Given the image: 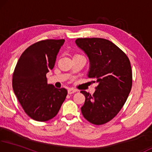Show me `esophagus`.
I'll list each match as a JSON object with an SVG mask.
<instances>
[{"mask_svg": "<svg viewBox=\"0 0 152 152\" xmlns=\"http://www.w3.org/2000/svg\"><path fill=\"white\" fill-rule=\"evenodd\" d=\"M77 91L75 90H73V89H71V88H70V89H69L68 90V94H74L75 92H76Z\"/></svg>", "mask_w": 152, "mask_h": 152, "instance_id": "esophagus-1", "label": "esophagus"}]
</instances>
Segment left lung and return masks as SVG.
Returning <instances> with one entry per match:
<instances>
[{
	"label": "left lung",
	"instance_id": "obj_1",
	"mask_svg": "<svg viewBox=\"0 0 152 152\" xmlns=\"http://www.w3.org/2000/svg\"><path fill=\"white\" fill-rule=\"evenodd\" d=\"M75 43L89 58L88 77L99 83L92 95L81 91L86 98L81 113L93 124H104L120 112L131 90L130 60L122 50L107 39L79 38Z\"/></svg>",
	"mask_w": 152,
	"mask_h": 152
}]
</instances>
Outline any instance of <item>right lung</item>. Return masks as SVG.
Instances as JSON below:
<instances>
[{
  "label": "right lung",
  "instance_id": "1",
  "mask_svg": "<svg viewBox=\"0 0 152 152\" xmlns=\"http://www.w3.org/2000/svg\"><path fill=\"white\" fill-rule=\"evenodd\" d=\"M64 43V39H46L32 44L21 55L14 70V93L26 113L38 122L54 118L67 95L65 88L48 84L46 77Z\"/></svg>",
  "mask_w": 152,
  "mask_h": 152
}]
</instances>
